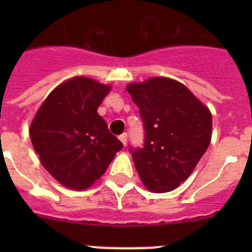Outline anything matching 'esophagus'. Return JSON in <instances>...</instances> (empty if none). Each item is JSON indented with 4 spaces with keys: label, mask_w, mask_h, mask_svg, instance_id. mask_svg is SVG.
<instances>
[{
    "label": "esophagus",
    "mask_w": 252,
    "mask_h": 252,
    "mask_svg": "<svg viewBox=\"0 0 252 252\" xmlns=\"http://www.w3.org/2000/svg\"><path fill=\"white\" fill-rule=\"evenodd\" d=\"M119 139L120 141L124 144V146H126V144H127V133H122V135H120Z\"/></svg>",
    "instance_id": "obj_1"
}]
</instances>
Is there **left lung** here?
Returning <instances> with one entry per match:
<instances>
[{"instance_id": "left-lung-1", "label": "left lung", "mask_w": 252, "mask_h": 252, "mask_svg": "<svg viewBox=\"0 0 252 252\" xmlns=\"http://www.w3.org/2000/svg\"><path fill=\"white\" fill-rule=\"evenodd\" d=\"M140 110L145 145L132 150L142 184L154 193L174 190L192 174L212 137V115L183 83L166 77L130 83Z\"/></svg>"}]
</instances>
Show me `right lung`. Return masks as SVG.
<instances>
[{"label": "right lung", "instance_id": "right-lung-1", "mask_svg": "<svg viewBox=\"0 0 252 252\" xmlns=\"http://www.w3.org/2000/svg\"><path fill=\"white\" fill-rule=\"evenodd\" d=\"M111 87L82 75L66 79L49 93L32 119V146L49 174L65 188L92 187L122 149L97 112Z\"/></svg>", "mask_w": 252, "mask_h": 252}]
</instances>
